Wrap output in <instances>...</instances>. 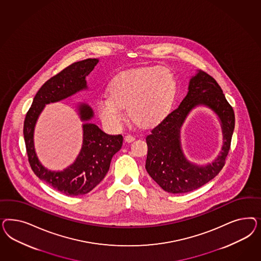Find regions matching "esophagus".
<instances>
[{"instance_id": "esophagus-1", "label": "esophagus", "mask_w": 261, "mask_h": 261, "mask_svg": "<svg viewBox=\"0 0 261 261\" xmlns=\"http://www.w3.org/2000/svg\"><path fill=\"white\" fill-rule=\"evenodd\" d=\"M124 140H125V142H132L133 141H135V137L134 136H132V135H126V136L124 137Z\"/></svg>"}]
</instances>
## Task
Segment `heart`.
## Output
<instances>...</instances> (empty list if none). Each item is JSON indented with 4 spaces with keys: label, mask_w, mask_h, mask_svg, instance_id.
Returning <instances> with one entry per match:
<instances>
[{
    "label": "heart",
    "mask_w": 261,
    "mask_h": 261,
    "mask_svg": "<svg viewBox=\"0 0 261 261\" xmlns=\"http://www.w3.org/2000/svg\"><path fill=\"white\" fill-rule=\"evenodd\" d=\"M176 79L166 68H141L122 71L111 81L109 95H101L96 110L103 123L119 129L128 108L131 119L153 126L167 115L173 102Z\"/></svg>",
    "instance_id": "1"
}]
</instances>
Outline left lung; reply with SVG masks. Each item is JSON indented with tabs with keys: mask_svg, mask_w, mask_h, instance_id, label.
Returning a JSON list of instances; mask_svg holds the SVG:
<instances>
[{
	"mask_svg": "<svg viewBox=\"0 0 261 261\" xmlns=\"http://www.w3.org/2000/svg\"><path fill=\"white\" fill-rule=\"evenodd\" d=\"M199 106L211 109L218 116L223 135L220 155L212 164L205 166L189 161L183 154L180 142L182 124L190 112ZM234 121V112L216 80L205 71L197 70L190 79L188 94L178 108L154 127L146 137V171L169 193H186L197 190L213 180L225 165Z\"/></svg>",
	"mask_w": 261,
	"mask_h": 261,
	"instance_id": "8db88e82",
	"label": "left lung"
}]
</instances>
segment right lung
Masks as SVG:
<instances>
[{
  "label": "right lung",
  "mask_w": 261,
  "mask_h": 261,
  "mask_svg": "<svg viewBox=\"0 0 261 261\" xmlns=\"http://www.w3.org/2000/svg\"><path fill=\"white\" fill-rule=\"evenodd\" d=\"M98 61L97 58H89L75 62L48 79L34 96L24 119V142L33 172L40 180L69 196L86 194L102 181L109 170L113 156L121 148L122 136L104 133L95 123L90 122L94 118L92 107L87 103H77L76 112L83 122L81 149L71 166L61 171H53L43 166L37 157L34 147V129L47 104L61 101L88 90L86 76Z\"/></svg>",
  "instance_id": "right-lung-1"
}]
</instances>
